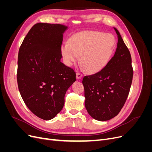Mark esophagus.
I'll list each match as a JSON object with an SVG mask.
<instances>
[{
	"mask_svg": "<svg viewBox=\"0 0 152 152\" xmlns=\"http://www.w3.org/2000/svg\"><path fill=\"white\" fill-rule=\"evenodd\" d=\"M82 77V73L77 72V74H76V78H77V79H81Z\"/></svg>",
	"mask_w": 152,
	"mask_h": 152,
	"instance_id": "esophagus-1",
	"label": "esophagus"
}]
</instances>
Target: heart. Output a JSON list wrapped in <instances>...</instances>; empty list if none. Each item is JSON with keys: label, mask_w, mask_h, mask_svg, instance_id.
Returning <instances> with one entry per match:
<instances>
[{"label": "heart", "mask_w": 152, "mask_h": 152, "mask_svg": "<svg viewBox=\"0 0 152 152\" xmlns=\"http://www.w3.org/2000/svg\"><path fill=\"white\" fill-rule=\"evenodd\" d=\"M115 39L110 34L99 31H83L73 35L69 44L61 45L63 61L68 66L79 61L87 72L96 73L108 63L115 48Z\"/></svg>", "instance_id": "b5f03b06"}]
</instances>
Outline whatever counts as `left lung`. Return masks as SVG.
Here are the masks:
<instances>
[{"label": "left lung", "mask_w": 152, "mask_h": 152, "mask_svg": "<svg viewBox=\"0 0 152 152\" xmlns=\"http://www.w3.org/2000/svg\"><path fill=\"white\" fill-rule=\"evenodd\" d=\"M114 56L102 70L84 77L85 107L93 118L108 121L121 112L129 93L133 68L129 50L120 35Z\"/></svg>", "instance_id": "1"}]
</instances>
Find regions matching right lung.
I'll return each instance as SVG.
<instances>
[{"label":"right lung","instance_id":"right-lung-1","mask_svg":"<svg viewBox=\"0 0 152 152\" xmlns=\"http://www.w3.org/2000/svg\"><path fill=\"white\" fill-rule=\"evenodd\" d=\"M67 27L38 23L18 52L17 82L26 107L45 121L61 112L67 89L76 80L73 69L61 62L63 34Z\"/></svg>","mask_w":152,"mask_h":152}]
</instances>
